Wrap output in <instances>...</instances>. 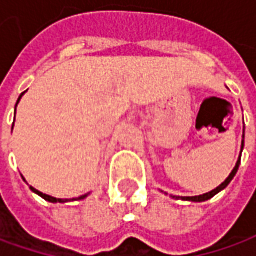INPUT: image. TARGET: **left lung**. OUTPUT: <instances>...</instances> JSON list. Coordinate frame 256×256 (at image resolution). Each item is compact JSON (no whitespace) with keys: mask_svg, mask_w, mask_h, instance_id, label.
I'll list each match as a JSON object with an SVG mask.
<instances>
[{"mask_svg":"<svg viewBox=\"0 0 256 256\" xmlns=\"http://www.w3.org/2000/svg\"><path fill=\"white\" fill-rule=\"evenodd\" d=\"M242 150H244V140H242ZM240 164H241V155H240V158H238V161H236L235 168H234L231 174H230V176H228L225 181L222 182L220 186H216L215 190H212L211 192H206V194H204V195H198V196H175V195H174L172 198H174V200H182V201H191V202H205V201H208V200H211L212 196H215L216 194H220L221 191H224V190L231 184V181L234 180V176L236 175V172H238V170H240Z\"/></svg>","mask_w":256,"mask_h":256,"instance_id":"8db88e82","label":"left lung"}]
</instances>
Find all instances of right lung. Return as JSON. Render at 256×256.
Here are the masks:
<instances>
[{
	"mask_svg": "<svg viewBox=\"0 0 256 256\" xmlns=\"http://www.w3.org/2000/svg\"><path fill=\"white\" fill-rule=\"evenodd\" d=\"M25 92H22L21 95H20V98H18V101H16V105H18V102L21 101V98H22V95H24ZM16 105H15V111H16ZM12 128H14V125H12ZM24 180V178H22ZM25 181V180H24ZM30 190L32 192H35L36 195H40L41 198H44L45 201L48 202H52V204H56V202H60V204H65V202H71V201H81V200H85L90 194H85V195H81L80 198H72V200H58V198H54V196H51V195H46V194H42L41 191H38V190H35L34 186H30Z\"/></svg>",
	"mask_w": 256,
	"mask_h": 256,
	"instance_id": "add662e5",
	"label": "right lung"
}]
</instances>
